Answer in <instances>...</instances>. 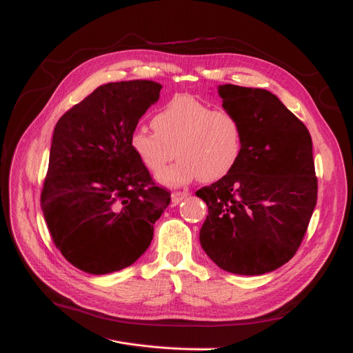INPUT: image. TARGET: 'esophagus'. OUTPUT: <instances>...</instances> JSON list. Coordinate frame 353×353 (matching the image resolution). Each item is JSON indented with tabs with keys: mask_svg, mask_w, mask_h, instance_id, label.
I'll use <instances>...</instances> for the list:
<instances>
[{
	"mask_svg": "<svg viewBox=\"0 0 353 353\" xmlns=\"http://www.w3.org/2000/svg\"><path fill=\"white\" fill-rule=\"evenodd\" d=\"M188 196H189L188 190H176V192L171 194V201H173L174 204H179V203H182V201Z\"/></svg>",
	"mask_w": 353,
	"mask_h": 353,
	"instance_id": "esophagus-1",
	"label": "esophagus"
}]
</instances>
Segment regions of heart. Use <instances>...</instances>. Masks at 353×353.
<instances>
[{
	"label": "heart",
	"instance_id": "heart-1",
	"mask_svg": "<svg viewBox=\"0 0 353 353\" xmlns=\"http://www.w3.org/2000/svg\"><path fill=\"white\" fill-rule=\"evenodd\" d=\"M155 132L136 128L130 146L149 173L157 174L174 157V165L158 176L161 183L179 186L201 177L216 182L232 171L243 154L244 133L229 110L213 109L194 96L179 94L152 118Z\"/></svg>",
	"mask_w": 353,
	"mask_h": 353
}]
</instances>
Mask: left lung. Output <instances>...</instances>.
<instances>
[{
    "label": "left lung",
    "mask_w": 353,
    "mask_h": 353,
    "mask_svg": "<svg viewBox=\"0 0 353 353\" xmlns=\"http://www.w3.org/2000/svg\"><path fill=\"white\" fill-rule=\"evenodd\" d=\"M243 125L236 167L196 190L208 207L199 232L207 256L226 272L261 275L296 254L318 198L309 130L263 88L219 87Z\"/></svg>",
    "instance_id": "1"
}]
</instances>
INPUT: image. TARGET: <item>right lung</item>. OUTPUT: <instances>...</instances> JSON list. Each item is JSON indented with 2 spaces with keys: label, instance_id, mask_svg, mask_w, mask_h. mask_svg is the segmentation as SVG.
Instances as JSON below:
<instances>
[{
  "label": "right lung",
  "instance_id": "right-lung-1",
  "mask_svg": "<svg viewBox=\"0 0 353 353\" xmlns=\"http://www.w3.org/2000/svg\"><path fill=\"white\" fill-rule=\"evenodd\" d=\"M161 88L146 79L100 85L54 127L41 208L56 248L87 274L133 265L170 204L130 146Z\"/></svg>",
  "mask_w": 353,
  "mask_h": 353
}]
</instances>
